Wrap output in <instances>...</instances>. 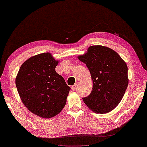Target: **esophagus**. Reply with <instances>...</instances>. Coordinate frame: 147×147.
Returning a JSON list of instances; mask_svg holds the SVG:
<instances>
[{"mask_svg": "<svg viewBox=\"0 0 147 147\" xmlns=\"http://www.w3.org/2000/svg\"><path fill=\"white\" fill-rule=\"evenodd\" d=\"M77 86H78V84H77V83L74 84V85L71 86V89L73 90H75L76 89V88H77Z\"/></svg>", "mask_w": 147, "mask_h": 147, "instance_id": "esophagus-1", "label": "esophagus"}]
</instances>
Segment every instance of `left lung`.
Returning <instances> with one entry per match:
<instances>
[{
    "instance_id": "8db88e82",
    "label": "left lung",
    "mask_w": 147,
    "mask_h": 147,
    "mask_svg": "<svg viewBox=\"0 0 147 147\" xmlns=\"http://www.w3.org/2000/svg\"><path fill=\"white\" fill-rule=\"evenodd\" d=\"M89 69L92 90L84 103L94 112L111 111L121 102L128 85V67L120 55L109 47L93 45L78 57Z\"/></svg>"
}]
</instances>
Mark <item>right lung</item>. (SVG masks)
<instances>
[{
    "instance_id": "add662e5",
    "label": "right lung",
    "mask_w": 147,
    "mask_h": 147,
    "mask_svg": "<svg viewBox=\"0 0 147 147\" xmlns=\"http://www.w3.org/2000/svg\"><path fill=\"white\" fill-rule=\"evenodd\" d=\"M58 63L49 53L37 55L21 65L16 77L23 104L42 118H51L61 111L71 88L55 71Z\"/></svg>"
}]
</instances>
